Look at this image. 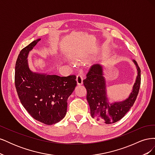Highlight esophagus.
Wrapping results in <instances>:
<instances>
[{
	"label": "esophagus",
	"instance_id": "esophagus-1",
	"mask_svg": "<svg viewBox=\"0 0 155 155\" xmlns=\"http://www.w3.org/2000/svg\"><path fill=\"white\" fill-rule=\"evenodd\" d=\"M83 78L81 75H78L76 77V81H77V84L78 85H81L83 84Z\"/></svg>",
	"mask_w": 155,
	"mask_h": 155
}]
</instances>
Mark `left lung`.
<instances>
[{
  "label": "left lung",
  "instance_id": "obj_1",
  "mask_svg": "<svg viewBox=\"0 0 155 155\" xmlns=\"http://www.w3.org/2000/svg\"><path fill=\"white\" fill-rule=\"evenodd\" d=\"M137 67L138 75L133 91L128 98L120 102L110 104L107 96L105 79L100 64H94L83 80L87 89V100L90 106L91 114L93 118L110 124L121 120L126 114L137 100L141 83V71L137 63L133 60Z\"/></svg>",
  "mask_w": 155,
  "mask_h": 155
}]
</instances>
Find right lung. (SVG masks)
<instances>
[{
  "mask_svg": "<svg viewBox=\"0 0 155 155\" xmlns=\"http://www.w3.org/2000/svg\"><path fill=\"white\" fill-rule=\"evenodd\" d=\"M40 40L34 41L20 51L15 63V85L22 105L32 118L46 125H52L66 115L68 98L77 85L76 77L31 71L27 58Z\"/></svg>",
  "mask_w": 155,
  "mask_h": 155,
  "instance_id": "1",
  "label": "right lung"
}]
</instances>
